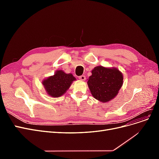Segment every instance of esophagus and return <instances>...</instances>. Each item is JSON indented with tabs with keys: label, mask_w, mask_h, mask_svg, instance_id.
Returning <instances> with one entry per match:
<instances>
[{
	"label": "esophagus",
	"mask_w": 159,
	"mask_h": 159,
	"mask_svg": "<svg viewBox=\"0 0 159 159\" xmlns=\"http://www.w3.org/2000/svg\"><path fill=\"white\" fill-rule=\"evenodd\" d=\"M79 79H80V80H81V81H84V80H85V76L84 75H81V76L79 77Z\"/></svg>",
	"instance_id": "34e87169"
}]
</instances>
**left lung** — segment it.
Instances as JSON below:
<instances>
[{
  "label": "left lung",
  "instance_id": "1",
  "mask_svg": "<svg viewBox=\"0 0 159 159\" xmlns=\"http://www.w3.org/2000/svg\"><path fill=\"white\" fill-rule=\"evenodd\" d=\"M91 73L87 82L91 95L99 102H110L122 87V73L117 68H105L102 66L95 67Z\"/></svg>",
  "mask_w": 159,
  "mask_h": 159
}]
</instances>
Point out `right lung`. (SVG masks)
Returning a JSON list of instances; mask_svg holds the SVG:
<instances>
[{
  "mask_svg": "<svg viewBox=\"0 0 159 159\" xmlns=\"http://www.w3.org/2000/svg\"><path fill=\"white\" fill-rule=\"evenodd\" d=\"M75 80L76 79L71 74H66L64 71L57 70L54 75L43 80L42 84L48 94L51 97L58 98L66 92Z\"/></svg>",
  "mask_w": 159,
  "mask_h": 159,
  "instance_id": "1",
  "label": "right lung"
}]
</instances>
